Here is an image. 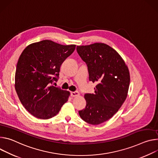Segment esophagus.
Segmentation results:
<instances>
[{"label": "esophagus", "instance_id": "1", "mask_svg": "<svg viewBox=\"0 0 158 158\" xmlns=\"http://www.w3.org/2000/svg\"><path fill=\"white\" fill-rule=\"evenodd\" d=\"M80 95V94H79V92H77V91H75V92H71V96L72 97H77V96H79Z\"/></svg>", "mask_w": 158, "mask_h": 158}]
</instances>
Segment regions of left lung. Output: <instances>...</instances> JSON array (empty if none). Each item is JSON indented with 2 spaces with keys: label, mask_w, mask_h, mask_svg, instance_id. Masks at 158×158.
<instances>
[{
  "label": "left lung",
  "mask_w": 158,
  "mask_h": 158,
  "mask_svg": "<svg viewBox=\"0 0 158 158\" xmlns=\"http://www.w3.org/2000/svg\"><path fill=\"white\" fill-rule=\"evenodd\" d=\"M77 50L88 66L89 80L97 83L94 94L85 95V109L78 113L87 123L98 125L112 117L126 100L129 71L118 52L106 44L77 46Z\"/></svg>",
  "instance_id": "8db88e82"
}]
</instances>
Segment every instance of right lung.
Segmentation results:
<instances>
[{"label": "right lung", "mask_w": 158, "mask_h": 158, "mask_svg": "<svg viewBox=\"0 0 158 158\" xmlns=\"http://www.w3.org/2000/svg\"><path fill=\"white\" fill-rule=\"evenodd\" d=\"M75 47L43 40L23 51L16 66L15 89L23 106L33 116L50 118L68 101V91L50 85L58 80L61 64Z\"/></svg>", "instance_id": "right-lung-1"}]
</instances>
